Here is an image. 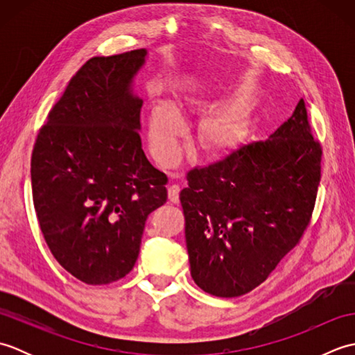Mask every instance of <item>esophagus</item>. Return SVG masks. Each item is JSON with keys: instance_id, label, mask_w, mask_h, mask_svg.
Instances as JSON below:
<instances>
[{"instance_id": "esophagus-1", "label": "esophagus", "mask_w": 355, "mask_h": 355, "mask_svg": "<svg viewBox=\"0 0 355 355\" xmlns=\"http://www.w3.org/2000/svg\"><path fill=\"white\" fill-rule=\"evenodd\" d=\"M180 191H182V187L178 184H171L168 187V197L171 202H178L180 201Z\"/></svg>"}]
</instances>
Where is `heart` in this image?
<instances>
[{
	"instance_id": "heart-1",
	"label": "heart",
	"mask_w": 355,
	"mask_h": 355,
	"mask_svg": "<svg viewBox=\"0 0 355 355\" xmlns=\"http://www.w3.org/2000/svg\"><path fill=\"white\" fill-rule=\"evenodd\" d=\"M184 131V117L175 103L171 101L157 102L149 112L148 134L149 146L155 160L168 164L178 150V137ZM239 122L230 116H216L201 128V141L209 150H223L236 140Z\"/></svg>"
}]
</instances>
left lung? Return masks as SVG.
Instances as JSON below:
<instances>
[{
  "label": "left lung",
  "mask_w": 355,
  "mask_h": 355,
  "mask_svg": "<svg viewBox=\"0 0 355 355\" xmlns=\"http://www.w3.org/2000/svg\"><path fill=\"white\" fill-rule=\"evenodd\" d=\"M320 160L300 99L270 139L187 173L180 201L191 275L201 290L238 297L266 281L310 224Z\"/></svg>",
  "instance_id": "1"
}]
</instances>
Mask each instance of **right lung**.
Segmentation results:
<instances>
[{"instance_id":"right-lung-1","label":"right lung","mask_w":355,"mask_h":355,"mask_svg":"<svg viewBox=\"0 0 355 355\" xmlns=\"http://www.w3.org/2000/svg\"><path fill=\"white\" fill-rule=\"evenodd\" d=\"M146 55L140 49L87 61L33 148V205L45 243L89 285L130 273L148 215L168 200V177L141 149L143 101L132 92Z\"/></svg>"}]
</instances>
